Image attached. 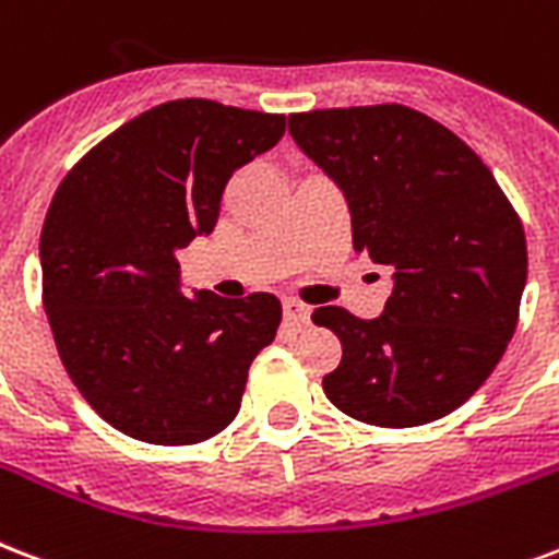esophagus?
Returning a JSON list of instances; mask_svg holds the SVG:
<instances>
[{"mask_svg": "<svg viewBox=\"0 0 559 559\" xmlns=\"http://www.w3.org/2000/svg\"><path fill=\"white\" fill-rule=\"evenodd\" d=\"M284 319H287V322H293L296 328H305L310 322V308H305L301 301H293V298H287V301H284Z\"/></svg>", "mask_w": 559, "mask_h": 559, "instance_id": "1", "label": "esophagus"}]
</instances>
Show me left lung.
I'll return each mask as SVG.
<instances>
[{"instance_id": "left-lung-1", "label": "left lung", "mask_w": 559, "mask_h": 559, "mask_svg": "<svg viewBox=\"0 0 559 559\" xmlns=\"http://www.w3.org/2000/svg\"><path fill=\"white\" fill-rule=\"evenodd\" d=\"M289 134L346 195L355 249L395 270L381 317L313 310L343 343L325 395L378 428L449 416L516 331L527 246L513 204L454 131L404 105L289 114Z\"/></svg>"}]
</instances>
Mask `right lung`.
I'll list each match as a JSON object with an SVG mask.
<instances>
[{
    "instance_id": "right-lung-1",
    "label": "right lung",
    "mask_w": 559,
    "mask_h": 559,
    "mask_svg": "<svg viewBox=\"0 0 559 559\" xmlns=\"http://www.w3.org/2000/svg\"><path fill=\"white\" fill-rule=\"evenodd\" d=\"M284 128V114L164 102L108 134L55 190L40 231L43 308L67 374L117 431L193 445L240 411L281 301L185 296L176 254L213 231L228 178Z\"/></svg>"
}]
</instances>
